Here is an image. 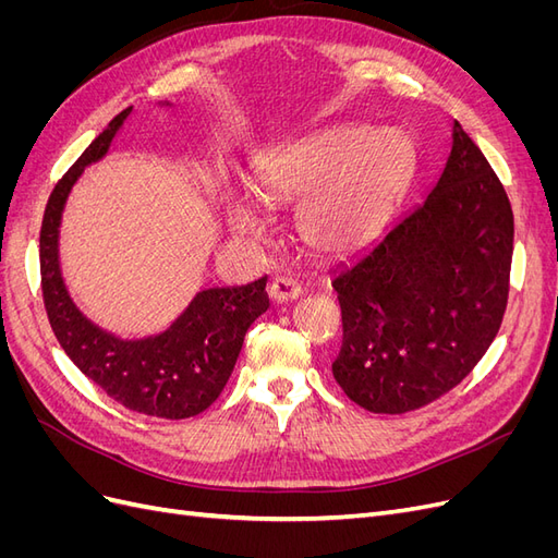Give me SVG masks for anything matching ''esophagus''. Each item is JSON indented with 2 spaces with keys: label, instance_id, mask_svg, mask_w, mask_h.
<instances>
[{
  "label": "esophagus",
  "instance_id": "obj_1",
  "mask_svg": "<svg viewBox=\"0 0 558 558\" xmlns=\"http://www.w3.org/2000/svg\"><path fill=\"white\" fill-rule=\"evenodd\" d=\"M300 295H302V289L293 279L277 277V279H272V283H269V298H272L275 302H291Z\"/></svg>",
  "mask_w": 558,
  "mask_h": 558
}]
</instances>
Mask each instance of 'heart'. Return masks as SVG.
Masks as SVG:
<instances>
[{
  "label": "heart",
  "mask_w": 558,
  "mask_h": 558,
  "mask_svg": "<svg viewBox=\"0 0 558 558\" xmlns=\"http://www.w3.org/2000/svg\"><path fill=\"white\" fill-rule=\"evenodd\" d=\"M412 167L414 148L402 130L340 125L263 156L251 189L265 202L300 199L302 240L316 251L342 253L373 238L408 185ZM226 216L240 234L263 228L244 197H232Z\"/></svg>",
  "instance_id": "b5f03b06"
}]
</instances>
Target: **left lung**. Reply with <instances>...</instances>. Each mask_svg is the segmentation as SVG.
Here are the masks:
<instances>
[{
  "instance_id": "obj_1",
  "label": "left lung",
  "mask_w": 558,
  "mask_h": 558,
  "mask_svg": "<svg viewBox=\"0 0 558 558\" xmlns=\"http://www.w3.org/2000/svg\"><path fill=\"white\" fill-rule=\"evenodd\" d=\"M514 216L477 144L453 121L428 197L342 265L332 377L373 414L426 408L492 347L510 295Z\"/></svg>"
}]
</instances>
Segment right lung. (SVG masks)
I'll list each match as a JSON object with an SVG mask.
<instances>
[{
  "mask_svg": "<svg viewBox=\"0 0 558 558\" xmlns=\"http://www.w3.org/2000/svg\"><path fill=\"white\" fill-rule=\"evenodd\" d=\"M128 116L130 107L83 150L48 197L39 234L44 307L66 356L111 400L146 416L179 421L205 412L221 396L248 326L269 307L267 277L240 289L197 293L170 330L146 340L113 337L93 326L74 307L58 265L62 207L83 167L107 154L116 130Z\"/></svg>",
  "mask_w": 558,
  "mask_h": 558,
  "instance_id": "1",
  "label": "right lung"
}]
</instances>
